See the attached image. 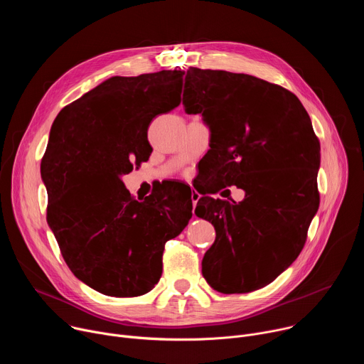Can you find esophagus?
I'll return each instance as SVG.
<instances>
[{
  "mask_svg": "<svg viewBox=\"0 0 364 364\" xmlns=\"http://www.w3.org/2000/svg\"><path fill=\"white\" fill-rule=\"evenodd\" d=\"M198 198H200V194H198L196 190H191V201H193V205L197 204Z\"/></svg>",
  "mask_w": 364,
  "mask_h": 364,
  "instance_id": "1",
  "label": "esophagus"
}]
</instances>
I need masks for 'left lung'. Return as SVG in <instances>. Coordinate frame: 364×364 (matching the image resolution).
<instances>
[{"label": "left lung", "instance_id": "left-lung-1", "mask_svg": "<svg viewBox=\"0 0 364 364\" xmlns=\"http://www.w3.org/2000/svg\"><path fill=\"white\" fill-rule=\"evenodd\" d=\"M183 105L210 129L204 168L216 187L201 193L194 212L216 230L203 277L223 294L262 288L298 257L318 210L320 141L313 124L292 92L225 70L190 68ZM230 185L245 191L242 202L205 196Z\"/></svg>", "mask_w": 364, "mask_h": 364}]
</instances>
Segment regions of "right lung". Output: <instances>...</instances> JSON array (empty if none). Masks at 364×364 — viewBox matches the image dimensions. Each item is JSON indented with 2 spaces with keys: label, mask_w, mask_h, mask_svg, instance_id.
<instances>
[{
  "label": "right lung",
  "mask_w": 364,
  "mask_h": 364,
  "mask_svg": "<svg viewBox=\"0 0 364 364\" xmlns=\"http://www.w3.org/2000/svg\"><path fill=\"white\" fill-rule=\"evenodd\" d=\"M183 70L102 82L56 117L40 171L47 223L73 275L109 296L149 292L167 240L191 219L190 187L167 183L136 200L122 176L151 155V121L181 102Z\"/></svg>",
  "instance_id": "obj_1"
}]
</instances>
